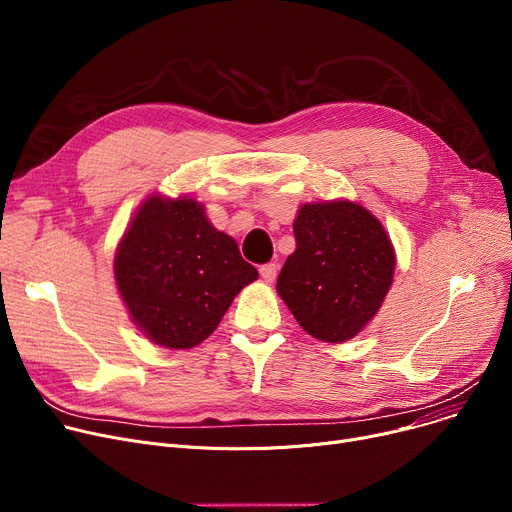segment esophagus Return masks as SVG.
<instances>
[{"label": "esophagus", "mask_w": 512, "mask_h": 512, "mask_svg": "<svg viewBox=\"0 0 512 512\" xmlns=\"http://www.w3.org/2000/svg\"><path fill=\"white\" fill-rule=\"evenodd\" d=\"M277 264L275 262H268V264H262L260 266V277L266 281V283H273L277 279Z\"/></svg>", "instance_id": "obj_1"}]
</instances>
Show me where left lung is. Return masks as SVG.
<instances>
[{"instance_id": "obj_1", "label": "left lung", "mask_w": 512, "mask_h": 512, "mask_svg": "<svg viewBox=\"0 0 512 512\" xmlns=\"http://www.w3.org/2000/svg\"><path fill=\"white\" fill-rule=\"evenodd\" d=\"M295 252L277 293L306 333L345 343L374 320L393 285L397 254L382 223L353 200L306 202L293 221Z\"/></svg>"}]
</instances>
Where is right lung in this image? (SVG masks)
<instances>
[{
	"mask_svg": "<svg viewBox=\"0 0 512 512\" xmlns=\"http://www.w3.org/2000/svg\"><path fill=\"white\" fill-rule=\"evenodd\" d=\"M113 277L130 320L148 341L192 349L213 335L258 270L231 235L208 221L202 202L153 192L119 239Z\"/></svg>",
	"mask_w": 512,
	"mask_h": 512,
	"instance_id": "right-lung-1",
	"label": "right lung"
}]
</instances>
